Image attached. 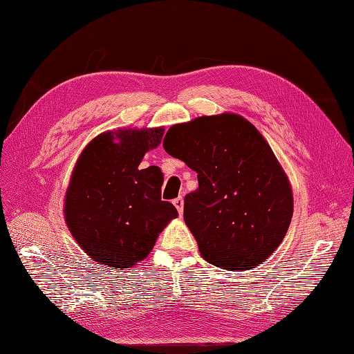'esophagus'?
<instances>
[{
    "label": "esophagus",
    "instance_id": "esophagus-1",
    "mask_svg": "<svg viewBox=\"0 0 354 354\" xmlns=\"http://www.w3.org/2000/svg\"><path fill=\"white\" fill-rule=\"evenodd\" d=\"M173 203H174L176 208H177V211H178V214L181 216V212H183V198H181V196L176 198V199L173 201Z\"/></svg>",
    "mask_w": 354,
    "mask_h": 354
}]
</instances>
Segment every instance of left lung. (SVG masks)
Here are the masks:
<instances>
[{
  "mask_svg": "<svg viewBox=\"0 0 354 354\" xmlns=\"http://www.w3.org/2000/svg\"><path fill=\"white\" fill-rule=\"evenodd\" d=\"M164 149L198 173L185 221L209 264L250 270L283 241L292 218L289 181L257 128L239 115L201 116L169 128Z\"/></svg>",
  "mask_w": 354,
  "mask_h": 354,
  "instance_id": "1",
  "label": "left lung"
}]
</instances>
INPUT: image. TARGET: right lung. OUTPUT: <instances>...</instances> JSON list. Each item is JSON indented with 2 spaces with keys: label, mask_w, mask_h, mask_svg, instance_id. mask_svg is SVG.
Here are the masks:
<instances>
[{
  "label": "right lung",
  "mask_w": 354,
  "mask_h": 354,
  "mask_svg": "<svg viewBox=\"0 0 354 354\" xmlns=\"http://www.w3.org/2000/svg\"><path fill=\"white\" fill-rule=\"evenodd\" d=\"M162 136L164 128L100 134L75 165L65 218L75 241L97 263L130 269L147 257L158 234L177 217L173 203L160 199V169L138 168Z\"/></svg>",
  "instance_id": "1"
}]
</instances>
